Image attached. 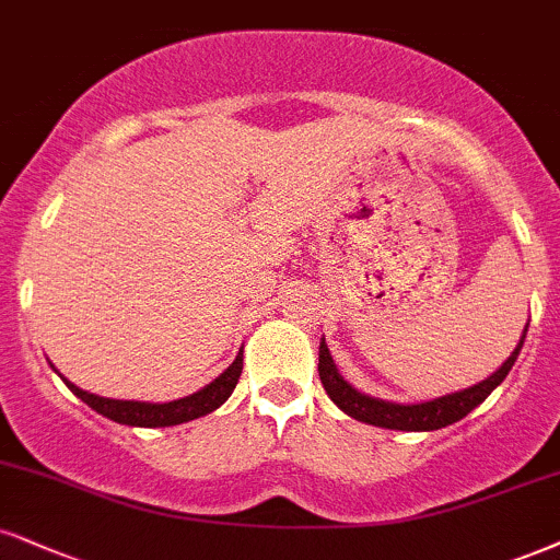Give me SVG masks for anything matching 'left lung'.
Listing matches in <instances>:
<instances>
[{
    "label": "left lung",
    "mask_w": 560,
    "mask_h": 560,
    "mask_svg": "<svg viewBox=\"0 0 560 560\" xmlns=\"http://www.w3.org/2000/svg\"><path fill=\"white\" fill-rule=\"evenodd\" d=\"M524 337H527V327H524L514 353L509 355L501 369L493 371L491 376L482 378L480 384L470 386V389L452 392V395L436 397L431 399V402L399 405V402H386V399L363 395V392H358L353 384H348L340 376V371H337V365L332 361V355H329V348L324 340L319 342V378L324 389H327L329 399L340 407L345 416L361 420V423L392 428V431H439V428L452 425L465 416H470L475 407H478L482 399L491 395L495 386L509 376L514 361L520 358Z\"/></svg>",
    "instance_id": "8db88e82"
}]
</instances>
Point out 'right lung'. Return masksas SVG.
I'll return each instance as SVG.
<instances>
[{
    "instance_id": "right-lung-1",
    "label": "right lung",
    "mask_w": 560,
    "mask_h": 560,
    "mask_svg": "<svg viewBox=\"0 0 560 560\" xmlns=\"http://www.w3.org/2000/svg\"><path fill=\"white\" fill-rule=\"evenodd\" d=\"M241 369H244V350H241V353L236 355V361L228 365V369L215 378V382L207 384L205 389H199L189 397L174 399V402H163V405L90 395V392L80 389V386H74L72 382H67L65 376L61 378H65V384L82 399V402L93 407L95 412H101L103 418L114 420V423L137 425V428H165V425L189 423V420L202 418V416H207V412L218 410V407L233 395V389H236Z\"/></svg>"
}]
</instances>
